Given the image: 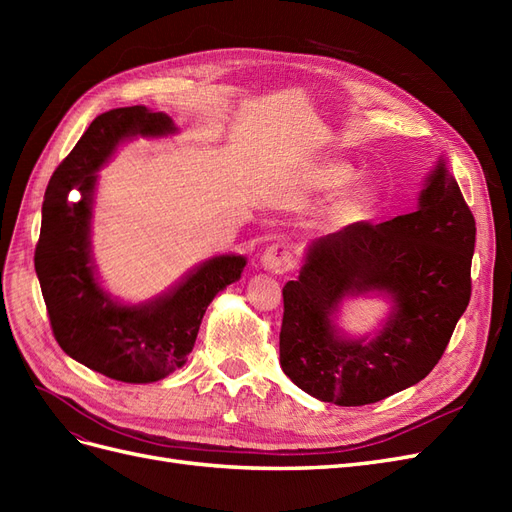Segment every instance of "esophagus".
Segmentation results:
<instances>
[{
	"label": "esophagus",
	"instance_id": "obj_1",
	"mask_svg": "<svg viewBox=\"0 0 512 512\" xmlns=\"http://www.w3.org/2000/svg\"><path fill=\"white\" fill-rule=\"evenodd\" d=\"M294 250L286 243L269 245L260 256V265L273 273H288L294 269Z\"/></svg>",
	"mask_w": 512,
	"mask_h": 512
}]
</instances>
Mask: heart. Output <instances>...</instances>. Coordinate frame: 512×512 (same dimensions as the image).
Instances as JSON below:
<instances>
[{"label": "heart", "instance_id": "1", "mask_svg": "<svg viewBox=\"0 0 512 512\" xmlns=\"http://www.w3.org/2000/svg\"><path fill=\"white\" fill-rule=\"evenodd\" d=\"M356 177V168L344 160H324L318 162L312 170H309L307 181L314 190L333 192L346 187ZM376 188L371 181H356L346 191L339 192L333 203L327 209V220L333 226H348L356 220H361L363 215L374 205Z\"/></svg>", "mask_w": 512, "mask_h": 512}]
</instances>
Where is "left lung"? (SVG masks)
I'll return each mask as SVG.
<instances>
[{
	"label": "left lung",
	"instance_id": "8db88e82",
	"mask_svg": "<svg viewBox=\"0 0 512 512\" xmlns=\"http://www.w3.org/2000/svg\"><path fill=\"white\" fill-rule=\"evenodd\" d=\"M476 224L444 158L412 213L356 222L309 243L284 286L280 365L301 391L335 406H365L421 382L470 303ZM378 293L392 303L376 334L346 336L341 303Z\"/></svg>",
	"mask_w": 512,
	"mask_h": 512
}]
</instances>
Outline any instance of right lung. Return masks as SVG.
Returning a JSON list of instances; mask_svg holds the SVG:
<instances>
[{
	"instance_id": "obj_1",
	"label": "right lung",
	"mask_w": 512,
	"mask_h": 512,
	"mask_svg": "<svg viewBox=\"0 0 512 512\" xmlns=\"http://www.w3.org/2000/svg\"><path fill=\"white\" fill-rule=\"evenodd\" d=\"M175 121L147 106L98 115L44 192L36 275L53 335L74 361L128 384H147L181 369L215 294L239 282L247 258L220 254L198 262L177 284L141 303L108 292L91 250L98 170L132 138L177 134Z\"/></svg>"
}]
</instances>
